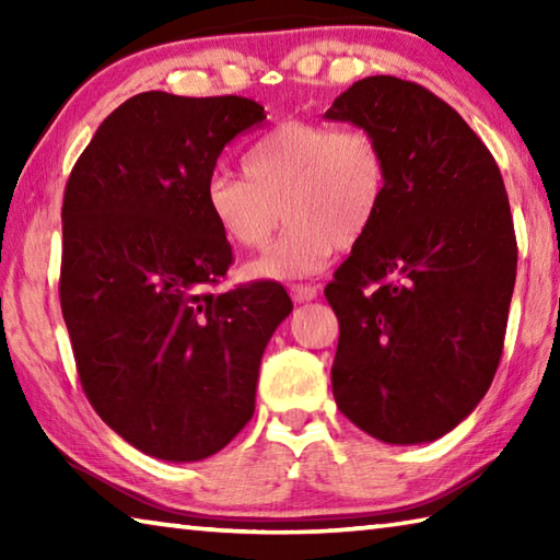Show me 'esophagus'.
Listing matches in <instances>:
<instances>
[{
	"label": "esophagus",
	"mask_w": 560,
	"mask_h": 560,
	"mask_svg": "<svg viewBox=\"0 0 560 560\" xmlns=\"http://www.w3.org/2000/svg\"><path fill=\"white\" fill-rule=\"evenodd\" d=\"M289 291H291V299L296 301V303L314 301L318 296V289L311 287V283H291Z\"/></svg>",
	"instance_id": "obj_1"
}]
</instances>
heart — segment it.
<instances>
[{
	"instance_id": "heart-1",
	"label": "heart",
	"mask_w": 560,
	"mask_h": 560,
	"mask_svg": "<svg viewBox=\"0 0 560 560\" xmlns=\"http://www.w3.org/2000/svg\"><path fill=\"white\" fill-rule=\"evenodd\" d=\"M390 189L385 143L365 126L287 120L244 153V175L207 177V212L232 244L261 249L283 220L277 242L246 273L303 279L326 267L336 246L363 240Z\"/></svg>"
}]
</instances>
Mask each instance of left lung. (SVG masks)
I'll list each match as a JSON object with an SVG mask.
<instances>
[{
    "label": "left lung",
    "instance_id": "1",
    "mask_svg": "<svg viewBox=\"0 0 560 560\" xmlns=\"http://www.w3.org/2000/svg\"><path fill=\"white\" fill-rule=\"evenodd\" d=\"M326 118L375 130L390 160L381 214L326 287L334 397L375 440L432 442L479 405L504 350L518 254L504 179L459 113L412 81L368 75Z\"/></svg>",
    "mask_w": 560,
    "mask_h": 560
}]
</instances>
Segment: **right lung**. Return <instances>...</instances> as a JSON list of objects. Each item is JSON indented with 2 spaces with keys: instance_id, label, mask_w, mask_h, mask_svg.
Instances as JSON below:
<instances>
[{
  "instance_id": "1",
  "label": "right lung",
  "mask_w": 560,
  "mask_h": 560,
  "mask_svg": "<svg viewBox=\"0 0 560 560\" xmlns=\"http://www.w3.org/2000/svg\"><path fill=\"white\" fill-rule=\"evenodd\" d=\"M264 118L242 96L138 93L66 183L59 296L75 371L101 420L155 459L200 462L240 434L293 308L277 281L210 291L232 246L207 212V177Z\"/></svg>"
}]
</instances>
